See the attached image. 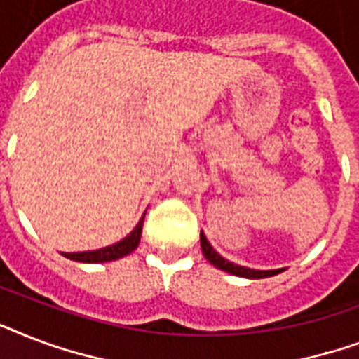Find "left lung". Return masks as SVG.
<instances>
[{
  "label": "left lung",
  "mask_w": 359,
  "mask_h": 359,
  "mask_svg": "<svg viewBox=\"0 0 359 359\" xmlns=\"http://www.w3.org/2000/svg\"><path fill=\"white\" fill-rule=\"evenodd\" d=\"M201 250L203 255L207 257L208 262L214 264L219 270H224V272H229L233 276H240V278H250V279H262V278H272L276 273L283 272V268H278V270H253V268H245L240 266V264H235V262L227 261L224 257L219 255L218 251L214 250L212 245L208 244L207 236L201 233Z\"/></svg>",
  "instance_id": "8db88e82"
}]
</instances>
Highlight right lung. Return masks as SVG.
<instances>
[{"mask_svg":"<svg viewBox=\"0 0 359 359\" xmlns=\"http://www.w3.org/2000/svg\"><path fill=\"white\" fill-rule=\"evenodd\" d=\"M143 219H145V214L141 216L140 224L135 225V229L130 233L126 238H123L121 242L114 245H108V248H102V250L95 251H80V253H63L67 259H72V261L78 262H108V261H117L121 257L128 255L137 248L141 240V229H143Z\"/></svg>","mask_w":359,"mask_h":359,"instance_id":"obj_1","label":"right lung"}]
</instances>
